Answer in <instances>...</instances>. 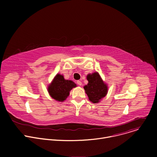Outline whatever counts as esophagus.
<instances>
[{
	"instance_id": "obj_1",
	"label": "esophagus",
	"mask_w": 157,
	"mask_h": 157,
	"mask_svg": "<svg viewBox=\"0 0 157 157\" xmlns=\"http://www.w3.org/2000/svg\"><path fill=\"white\" fill-rule=\"evenodd\" d=\"M77 84L79 85V86H81L82 85V82L80 81H77Z\"/></svg>"
}]
</instances>
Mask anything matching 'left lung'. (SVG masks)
<instances>
[{
    "instance_id": "8db88e82",
    "label": "left lung",
    "mask_w": 157,
    "mask_h": 157,
    "mask_svg": "<svg viewBox=\"0 0 157 157\" xmlns=\"http://www.w3.org/2000/svg\"><path fill=\"white\" fill-rule=\"evenodd\" d=\"M87 85L84 87L89 99L93 103H98L107 93V86L104 83L98 73L87 76Z\"/></svg>"
}]
</instances>
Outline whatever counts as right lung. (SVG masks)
Wrapping results in <instances>:
<instances>
[{"instance_id":"obj_1","label":"right lung","mask_w":157,"mask_h":157,"mask_svg":"<svg viewBox=\"0 0 157 157\" xmlns=\"http://www.w3.org/2000/svg\"><path fill=\"white\" fill-rule=\"evenodd\" d=\"M76 86L74 82L65 80L63 76L58 74L49 86L48 90L52 98L58 101H63L69 96L71 89Z\"/></svg>"}]
</instances>
